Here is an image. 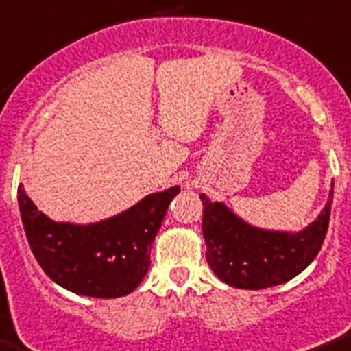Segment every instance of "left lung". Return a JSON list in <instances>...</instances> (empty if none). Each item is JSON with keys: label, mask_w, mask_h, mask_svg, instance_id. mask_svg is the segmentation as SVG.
<instances>
[{"label": "left lung", "mask_w": 351, "mask_h": 351, "mask_svg": "<svg viewBox=\"0 0 351 351\" xmlns=\"http://www.w3.org/2000/svg\"><path fill=\"white\" fill-rule=\"evenodd\" d=\"M199 198L210 269L232 287L257 291L289 282L316 258L328 230L334 184L323 210L298 232L258 228L223 202Z\"/></svg>", "instance_id": "left-lung-1"}]
</instances>
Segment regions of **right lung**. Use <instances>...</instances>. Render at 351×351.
I'll list each match as a JSON object with an SVG mask.
<instances>
[{
    "instance_id": "right-lung-1",
    "label": "right lung",
    "mask_w": 351,
    "mask_h": 351,
    "mask_svg": "<svg viewBox=\"0 0 351 351\" xmlns=\"http://www.w3.org/2000/svg\"><path fill=\"white\" fill-rule=\"evenodd\" d=\"M178 193V185L152 193L116 216L87 225L53 221L23 184L17 202L32 252L55 284L80 296L119 298L137 289L148 273L153 241Z\"/></svg>"
}]
</instances>
